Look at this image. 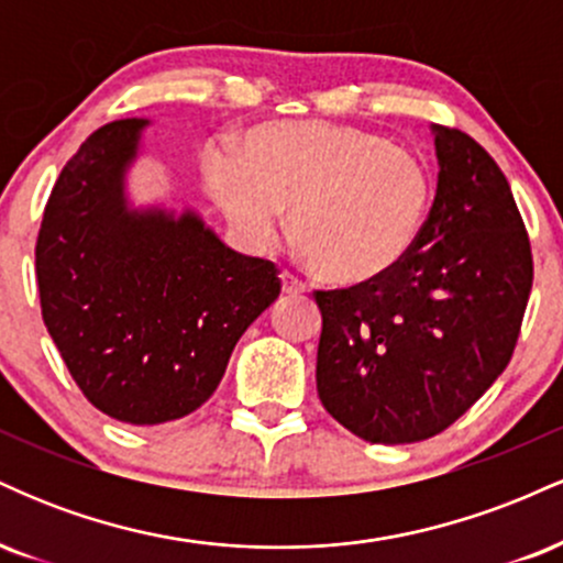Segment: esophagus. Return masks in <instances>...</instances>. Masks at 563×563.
Instances as JSON below:
<instances>
[{
  "label": "esophagus",
  "mask_w": 563,
  "mask_h": 563,
  "mask_svg": "<svg viewBox=\"0 0 563 563\" xmlns=\"http://www.w3.org/2000/svg\"><path fill=\"white\" fill-rule=\"evenodd\" d=\"M280 280H283V294H288V296H301V294H307V286H303V283H301L296 275L283 273Z\"/></svg>",
  "instance_id": "34e87169"
}]
</instances>
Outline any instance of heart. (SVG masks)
<instances>
[{
	"label": "heart",
	"mask_w": 563,
	"mask_h": 563,
	"mask_svg": "<svg viewBox=\"0 0 563 563\" xmlns=\"http://www.w3.org/2000/svg\"><path fill=\"white\" fill-rule=\"evenodd\" d=\"M206 183L254 245L290 235L322 280L371 283L421 241L434 183L423 158L378 134L328 121H280L249 132L241 156L209 151Z\"/></svg>",
	"instance_id": "1"
}]
</instances>
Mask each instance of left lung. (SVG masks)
I'll use <instances>...</instances> for the list:
<instances>
[{"label":"left lung","instance_id":"obj_1","mask_svg":"<svg viewBox=\"0 0 563 563\" xmlns=\"http://www.w3.org/2000/svg\"><path fill=\"white\" fill-rule=\"evenodd\" d=\"M437 196L391 273L314 290L320 402L373 444L448 429L506 371L532 290V249L506 174L461 129L434 126Z\"/></svg>","mask_w":563,"mask_h":563}]
</instances>
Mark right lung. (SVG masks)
<instances>
[{"mask_svg": "<svg viewBox=\"0 0 563 563\" xmlns=\"http://www.w3.org/2000/svg\"><path fill=\"white\" fill-rule=\"evenodd\" d=\"M145 126L111 121L81 142L36 241L42 318L63 363L97 410L132 426L198 410L280 296L275 264L228 249L196 211L129 206Z\"/></svg>", "mask_w": 563, "mask_h": 563, "instance_id": "add662e5", "label": "right lung"}]
</instances>
